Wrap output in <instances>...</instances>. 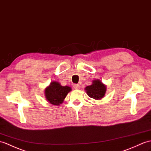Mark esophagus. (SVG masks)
I'll list each match as a JSON object with an SVG mask.
<instances>
[{
  "instance_id": "1",
  "label": "esophagus",
  "mask_w": 151,
  "mask_h": 151,
  "mask_svg": "<svg viewBox=\"0 0 151 151\" xmlns=\"http://www.w3.org/2000/svg\"><path fill=\"white\" fill-rule=\"evenodd\" d=\"M73 87H74L75 89H78V87H79V86L78 85V84H74V86H73Z\"/></svg>"
}]
</instances>
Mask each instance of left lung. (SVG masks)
<instances>
[{"label":"left lung","mask_w":151,"mask_h":151,"mask_svg":"<svg viewBox=\"0 0 151 151\" xmlns=\"http://www.w3.org/2000/svg\"><path fill=\"white\" fill-rule=\"evenodd\" d=\"M106 86L100 80H94L91 86H87L85 90L87 95L94 100H100L106 93Z\"/></svg>","instance_id":"obj_1"}]
</instances>
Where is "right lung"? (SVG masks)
I'll use <instances>...</instances> for the list:
<instances>
[{"mask_svg":"<svg viewBox=\"0 0 151 151\" xmlns=\"http://www.w3.org/2000/svg\"><path fill=\"white\" fill-rule=\"evenodd\" d=\"M71 91L70 87L62 86L59 82L53 81L45 89L44 94L48 102L54 106H59L63 103L67 94Z\"/></svg>","mask_w":151,"mask_h":151,"instance_id":"right-lung-1","label":"right lung"}]
</instances>
